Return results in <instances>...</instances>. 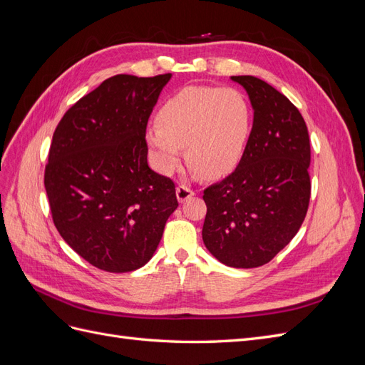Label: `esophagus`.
Returning a JSON list of instances; mask_svg holds the SVG:
<instances>
[{
    "label": "esophagus",
    "instance_id": "obj_1",
    "mask_svg": "<svg viewBox=\"0 0 365 365\" xmlns=\"http://www.w3.org/2000/svg\"><path fill=\"white\" fill-rule=\"evenodd\" d=\"M193 195H195V190L187 184H180L176 187V197H178L180 202H185L187 200H190Z\"/></svg>",
    "mask_w": 365,
    "mask_h": 365
}]
</instances>
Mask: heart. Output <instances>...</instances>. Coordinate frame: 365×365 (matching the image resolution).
<instances>
[{
    "instance_id": "heart-1",
    "label": "heart",
    "mask_w": 365,
    "mask_h": 365,
    "mask_svg": "<svg viewBox=\"0 0 365 365\" xmlns=\"http://www.w3.org/2000/svg\"><path fill=\"white\" fill-rule=\"evenodd\" d=\"M251 106L236 88L187 86L158 111V126L146 132L161 172L170 173L181 158L204 178L231 170L244 153L251 130Z\"/></svg>"
}]
</instances>
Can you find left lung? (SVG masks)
Masks as SVG:
<instances>
[{
    "instance_id": "left-lung-1",
    "label": "left lung",
    "mask_w": 365,
    "mask_h": 365,
    "mask_svg": "<svg viewBox=\"0 0 365 365\" xmlns=\"http://www.w3.org/2000/svg\"><path fill=\"white\" fill-rule=\"evenodd\" d=\"M254 109L237 168L204 190L202 240L227 267L257 268L300 230L311 200V141L288 97L254 76H233Z\"/></svg>"
}]
</instances>
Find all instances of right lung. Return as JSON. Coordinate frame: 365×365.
Wrapping results in <instances>:
<instances>
[{"instance_id": "right-lung-1", "label": "right lung", "mask_w": 365, "mask_h": 365, "mask_svg": "<svg viewBox=\"0 0 365 365\" xmlns=\"http://www.w3.org/2000/svg\"><path fill=\"white\" fill-rule=\"evenodd\" d=\"M172 74H117L77 101L53 134L43 185L53 222L93 267L129 272L155 252L178 207L148 165L146 126Z\"/></svg>"}]
</instances>
